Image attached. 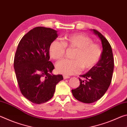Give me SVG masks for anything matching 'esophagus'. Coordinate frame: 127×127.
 Returning a JSON list of instances; mask_svg holds the SVG:
<instances>
[{"mask_svg":"<svg viewBox=\"0 0 127 127\" xmlns=\"http://www.w3.org/2000/svg\"><path fill=\"white\" fill-rule=\"evenodd\" d=\"M69 76H65V75H64L63 76V78L64 79H68V78H69Z\"/></svg>","mask_w":127,"mask_h":127,"instance_id":"obj_1","label":"esophagus"}]
</instances>
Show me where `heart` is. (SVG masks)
Listing matches in <instances>:
<instances>
[{
  "instance_id": "1",
  "label": "heart",
  "mask_w": 127,
  "mask_h": 127,
  "mask_svg": "<svg viewBox=\"0 0 127 127\" xmlns=\"http://www.w3.org/2000/svg\"><path fill=\"white\" fill-rule=\"evenodd\" d=\"M66 48L74 50L72 60H63L57 63V70L66 76L79 73L83 69L88 70L93 68L100 61L102 50L98 44L91 38L82 33L65 36L63 42L54 40L49 48L51 58L58 61L65 55Z\"/></svg>"
}]
</instances>
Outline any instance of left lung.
<instances>
[{
	"label": "left lung",
	"instance_id": "obj_1",
	"mask_svg": "<svg viewBox=\"0 0 127 127\" xmlns=\"http://www.w3.org/2000/svg\"><path fill=\"white\" fill-rule=\"evenodd\" d=\"M92 31L101 40V57L93 68L87 73L81 75L82 79L79 78V86L72 90L73 95L77 100L87 104L95 102L104 96L111 83L114 66L110 44L97 30L93 29Z\"/></svg>",
	"mask_w": 127,
	"mask_h": 127
}]
</instances>
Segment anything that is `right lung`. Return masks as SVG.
<instances>
[{"mask_svg": "<svg viewBox=\"0 0 127 127\" xmlns=\"http://www.w3.org/2000/svg\"><path fill=\"white\" fill-rule=\"evenodd\" d=\"M58 37L50 28L37 27L23 36L14 59L17 82L23 96L34 104L45 103L53 97L56 85L63 79L61 74H51L54 66L49 48Z\"/></svg>", "mask_w": 127, "mask_h": 127, "instance_id": "obj_1", "label": "right lung"}]
</instances>
